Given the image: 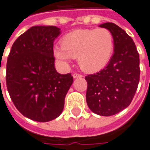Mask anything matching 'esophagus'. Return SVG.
<instances>
[{
	"instance_id": "34e87169",
	"label": "esophagus",
	"mask_w": 150,
	"mask_h": 150,
	"mask_svg": "<svg viewBox=\"0 0 150 150\" xmlns=\"http://www.w3.org/2000/svg\"><path fill=\"white\" fill-rule=\"evenodd\" d=\"M72 76H73V78H74V79L81 78V77H83L82 75H80V74H78V73H74V74L72 75Z\"/></svg>"
}]
</instances>
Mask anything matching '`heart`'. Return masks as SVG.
<instances>
[{
	"label": "heart",
	"mask_w": 150,
	"mask_h": 150,
	"mask_svg": "<svg viewBox=\"0 0 150 150\" xmlns=\"http://www.w3.org/2000/svg\"><path fill=\"white\" fill-rule=\"evenodd\" d=\"M115 48L114 36L106 28L79 29L62 39L53 54L63 62L77 58L79 67L86 73L100 71L108 64Z\"/></svg>",
	"instance_id": "1"
}]
</instances>
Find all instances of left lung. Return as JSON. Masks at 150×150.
Masks as SVG:
<instances>
[{
	"label": "left lung",
	"instance_id": "8db88e82",
	"mask_svg": "<svg viewBox=\"0 0 150 150\" xmlns=\"http://www.w3.org/2000/svg\"><path fill=\"white\" fill-rule=\"evenodd\" d=\"M99 27L114 36V54L103 70L85 77L86 100L93 113L110 116L127 107L133 99L140 80V58L135 43L124 30L113 23Z\"/></svg>",
	"mask_w": 150,
	"mask_h": 150
}]
</instances>
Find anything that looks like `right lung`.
Masks as SVG:
<instances>
[{
	"instance_id": "1",
	"label": "right lung",
	"mask_w": 150,
	"mask_h": 150,
	"mask_svg": "<svg viewBox=\"0 0 150 150\" xmlns=\"http://www.w3.org/2000/svg\"><path fill=\"white\" fill-rule=\"evenodd\" d=\"M54 26L32 27L12 45L6 65V85L21 114L37 122L57 118L73 83L71 73L61 75L54 66L53 41L60 35Z\"/></svg>"
}]
</instances>
